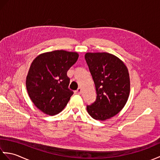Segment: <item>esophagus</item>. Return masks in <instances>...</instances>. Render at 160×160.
<instances>
[{
	"label": "esophagus",
	"mask_w": 160,
	"mask_h": 160,
	"mask_svg": "<svg viewBox=\"0 0 160 160\" xmlns=\"http://www.w3.org/2000/svg\"><path fill=\"white\" fill-rule=\"evenodd\" d=\"M76 94H81L82 93V89L80 88H78V89L76 91Z\"/></svg>",
	"instance_id": "esophagus-1"
}]
</instances>
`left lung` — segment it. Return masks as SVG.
I'll list each match as a JSON object with an SVG mask.
<instances>
[{
  "instance_id": "left-lung-1",
  "label": "left lung",
  "mask_w": 160,
  "mask_h": 160,
  "mask_svg": "<svg viewBox=\"0 0 160 160\" xmlns=\"http://www.w3.org/2000/svg\"><path fill=\"white\" fill-rule=\"evenodd\" d=\"M96 85L97 98L87 107L91 118L104 121L115 116L125 106L130 93V78L123 61L107 52L85 54Z\"/></svg>"
}]
</instances>
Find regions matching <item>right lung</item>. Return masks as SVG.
Returning <instances> with one entry per match:
<instances>
[{
	"mask_svg": "<svg viewBox=\"0 0 160 160\" xmlns=\"http://www.w3.org/2000/svg\"><path fill=\"white\" fill-rule=\"evenodd\" d=\"M77 52L55 50L40 54L32 61L26 78L30 99L45 114L55 115L67 106L73 92L67 73L76 62Z\"/></svg>",
	"mask_w": 160,
	"mask_h": 160,
	"instance_id": "add662e5",
	"label": "right lung"
}]
</instances>
